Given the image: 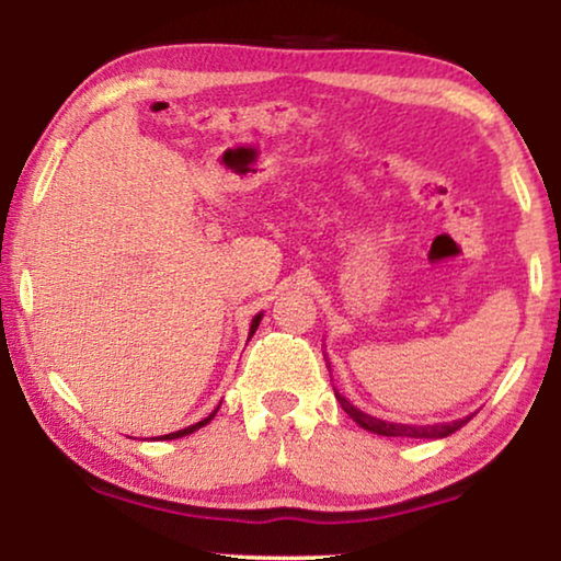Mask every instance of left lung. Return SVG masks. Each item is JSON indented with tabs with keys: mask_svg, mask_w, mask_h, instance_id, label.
<instances>
[{
	"mask_svg": "<svg viewBox=\"0 0 561 561\" xmlns=\"http://www.w3.org/2000/svg\"><path fill=\"white\" fill-rule=\"evenodd\" d=\"M336 401H340V405L344 409V413L355 421V424H359L363 428H367V432L373 434H380V436H403V439H444V436L455 434L462 428L467 421H470L472 416H465V419H457V421H449V424H428V426H413V424H393V421H382V419H375L370 416V413L359 411L357 405H352L347 398H344L342 393H336Z\"/></svg>",
	"mask_w": 561,
	"mask_h": 561,
	"instance_id": "obj_1",
	"label": "left lung"
}]
</instances>
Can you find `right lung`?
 Returning <instances> with one entry per match:
<instances>
[{
    "label": "right lung",
    "mask_w": 561,
    "mask_h": 561,
    "mask_svg": "<svg viewBox=\"0 0 561 561\" xmlns=\"http://www.w3.org/2000/svg\"><path fill=\"white\" fill-rule=\"evenodd\" d=\"M260 319H263V313H257V317H255V319H252V324H250V336H252V334H255V329H257V324H260ZM219 405H221V403H219ZM219 405H217V409H214V411H211V413H209V416H206V419H202V421H196V424H191V426H186V428H181V432H173V434H163V436H160V439H181V436H188V434H194V432H198V428H202V426H206V424H209V421H211L214 416H217Z\"/></svg>",
    "instance_id": "right-lung-1"
}]
</instances>
